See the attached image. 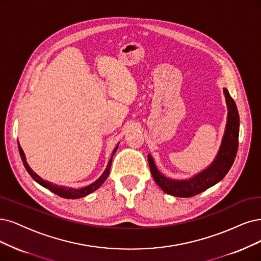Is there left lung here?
Listing matches in <instances>:
<instances>
[{"mask_svg": "<svg viewBox=\"0 0 261 261\" xmlns=\"http://www.w3.org/2000/svg\"><path fill=\"white\" fill-rule=\"evenodd\" d=\"M224 94L228 110L225 133L217 155L207 168L186 179L170 178L163 175L158 170L155 160L150 153H148L147 158L151 175L157 182V185L166 194L179 198L196 196L217 184L225 177L230 168L232 167L239 145L240 117L236 102L231 98L229 91L226 88H224Z\"/></svg>", "mask_w": 261, "mask_h": 261, "instance_id": "obj_1", "label": "left lung"}]
</instances>
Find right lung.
I'll list each match as a JSON object with an SVG mask.
<instances>
[{"instance_id":"1","label":"right lung","mask_w":261,"mask_h":261,"mask_svg":"<svg viewBox=\"0 0 261 261\" xmlns=\"http://www.w3.org/2000/svg\"><path fill=\"white\" fill-rule=\"evenodd\" d=\"M118 145L119 143L117 144V146L115 147V149L113 150V153H112V157L108 163V166H106V169L104 170V172L102 173V175L94 180L93 182H91L90 185L88 186H85V187H81V188H73V187H67V186H61V185H57V184H54V182L51 181H48V180H45L43 179L41 176H38L36 173L30 168V166L28 165L27 162V159H25V155L24 152L20 146V144H19L18 142V148H19V153H20V157H21V160L23 162L24 165V168L25 170L28 171L29 174L31 175V177L36 181L38 182V184L42 185L43 187L47 188L48 190H50L51 192H54V194L60 196L62 198H65V199H79V198H83V197H86L88 196L89 194H91V192H93L94 190L98 189L103 182L104 180L108 178L109 174H110V170H111V166H112V159H113V155L116 152V150H117L118 148Z\"/></svg>"}]
</instances>
